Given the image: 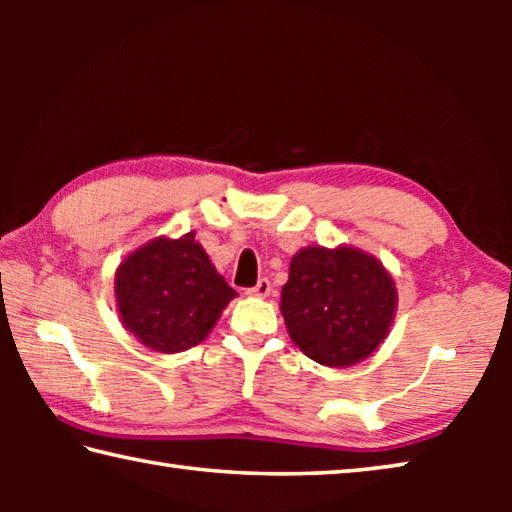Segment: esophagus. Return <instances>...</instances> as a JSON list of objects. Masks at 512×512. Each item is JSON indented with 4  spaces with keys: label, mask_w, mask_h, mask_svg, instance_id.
<instances>
[{
    "label": "esophagus",
    "mask_w": 512,
    "mask_h": 512,
    "mask_svg": "<svg viewBox=\"0 0 512 512\" xmlns=\"http://www.w3.org/2000/svg\"><path fill=\"white\" fill-rule=\"evenodd\" d=\"M271 291H273V287H271V282L266 280V277H262V280H259L253 289H248L250 296H255V298H266V296H271Z\"/></svg>",
    "instance_id": "obj_1"
}]
</instances>
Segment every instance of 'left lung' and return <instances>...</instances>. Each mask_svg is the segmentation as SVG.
I'll list each match as a JSON object with an SVG mask.
<instances>
[{
  "label": "left lung",
  "instance_id": "obj_1",
  "mask_svg": "<svg viewBox=\"0 0 512 512\" xmlns=\"http://www.w3.org/2000/svg\"><path fill=\"white\" fill-rule=\"evenodd\" d=\"M280 311L291 341L320 366L348 368L372 357L397 311L393 275L354 246H307L293 255Z\"/></svg>",
  "mask_w": 512,
  "mask_h": 512
}]
</instances>
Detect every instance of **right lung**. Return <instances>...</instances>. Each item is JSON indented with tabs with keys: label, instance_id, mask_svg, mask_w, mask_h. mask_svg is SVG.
<instances>
[{
	"label": "right lung",
	"instance_id": "1",
	"mask_svg": "<svg viewBox=\"0 0 512 512\" xmlns=\"http://www.w3.org/2000/svg\"><path fill=\"white\" fill-rule=\"evenodd\" d=\"M237 298L196 241V232L155 237L126 255L115 271L121 325L146 348L164 354L203 343Z\"/></svg>",
	"mask_w": 512,
	"mask_h": 512
}]
</instances>
